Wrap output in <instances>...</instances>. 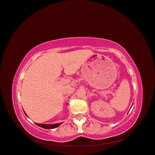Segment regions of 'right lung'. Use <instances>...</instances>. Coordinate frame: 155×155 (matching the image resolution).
<instances>
[{
  "instance_id": "add662e5",
  "label": "right lung",
  "mask_w": 155,
  "mask_h": 155,
  "mask_svg": "<svg viewBox=\"0 0 155 155\" xmlns=\"http://www.w3.org/2000/svg\"><path fill=\"white\" fill-rule=\"evenodd\" d=\"M25 115L27 116L26 113L25 112ZM35 124L40 126V127L45 128V129H53V128H55L57 127H58L61 124V123H58V124H38V123H35Z\"/></svg>"
}]
</instances>
